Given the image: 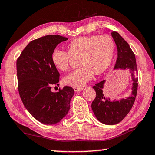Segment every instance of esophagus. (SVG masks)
Segmentation results:
<instances>
[{
    "mask_svg": "<svg viewBox=\"0 0 155 155\" xmlns=\"http://www.w3.org/2000/svg\"><path fill=\"white\" fill-rule=\"evenodd\" d=\"M73 88H74V91H76V92H78V91H79L81 90V87H77V86H74V87H73Z\"/></svg>",
    "mask_w": 155,
    "mask_h": 155,
    "instance_id": "34e87169",
    "label": "esophagus"
}]
</instances>
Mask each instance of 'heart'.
I'll list each match as a JSON object with an SVG mask.
<instances>
[{
	"label": "heart",
	"mask_w": 155,
	"mask_h": 155,
	"mask_svg": "<svg viewBox=\"0 0 155 155\" xmlns=\"http://www.w3.org/2000/svg\"><path fill=\"white\" fill-rule=\"evenodd\" d=\"M68 51L56 48L51 54L54 67L61 71L69 69L71 57H79L81 66L67 74L64 83L72 86H82L90 81L94 74L98 75L108 69L115 53V43L111 37L87 35L75 38L67 45Z\"/></svg>",
	"instance_id": "b5f03b06"
}]
</instances>
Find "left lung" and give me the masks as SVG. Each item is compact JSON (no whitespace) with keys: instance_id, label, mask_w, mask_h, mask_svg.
Here are the masks:
<instances>
[{"instance_id":"obj_1","label":"left lung","mask_w":155,"mask_h":155,"mask_svg":"<svg viewBox=\"0 0 155 155\" xmlns=\"http://www.w3.org/2000/svg\"><path fill=\"white\" fill-rule=\"evenodd\" d=\"M117 49V58L114 69H127L132 74L133 88L132 95L127 98L120 101H111L103 93L105 80L95 84L93 88L96 91V98L93 101L91 108L96 118L106 125H115L122 121L128 114L135 101L137 92V68L135 54L126 41L115 31L111 32Z\"/></svg>"}]
</instances>
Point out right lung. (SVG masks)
<instances>
[{"mask_svg": "<svg viewBox=\"0 0 155 155\" xmlns=\"http://www.w3.org/2000/svg\"><path fill=\"white\" fill-rule=\"evenodd\" d=\"M67 38L50 35L29 42L17 59L18 91L25 107L37 120L45 125L59 123L69 112L74 94L70 86L51 92L58 85L59 73L51 61L57 45Z\"/></svg>", "mask_w": 155, "mask_h": 155, "instance_id": "right-lung-1", "label": "right lung"}]
</instances>
